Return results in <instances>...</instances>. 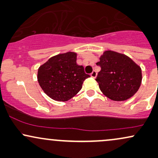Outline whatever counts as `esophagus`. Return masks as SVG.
<instances>
[{
  "mask_svg": "<svg viewBox=\"0 0 158 158\" xmlns=\"http://www.w3.org/2000/svg\"><path fill=\"white\" fill-rule=\"evenodd\" d=\"M90 77L92 78H96L97 77V72L93 71L91 73H90Z\"/></svg>",
  "mask_w": 158,
  "mask_h": 158,
  "instance_id": "esophagus-1",
  "label": "esophagus"
}]
</instances>
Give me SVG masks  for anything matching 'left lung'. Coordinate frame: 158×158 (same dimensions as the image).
I'll return each instance as SVG.
<instances>
[{
    "label": "left lung",
    "instance_id": "1",
    "mask_svg": "<svg viewBox=\"0 0 158 158\" xmlns=\"http://www.w3.org/2000/svg\"><path fill=\"white\" fill-rule=\"evenodd\" d=\"M97 63L101 68L96 81L104 95L114 101H124L137 93L142 81V71L131 58L107 50Z\"/></svg>",
    "mask_w": 158,
    "mask_h": 158
}]
</instances>
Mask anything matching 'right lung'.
Wrapping results in <instances>:
<instances>
[{"instance_id":"obj_1","label":"right lung","mask_w":158,"mask_h":158,"mask_svg":"<svg viewBox=\"0 0 158 158\" xmlns=\"http://www.w3.org/2000/svg\"><path fill=\"white\" fill-rule=\"evenodd\" d=\"M90 75L77 64V53L68 52L58 54L41 65L38 70V81L49 97L66 102L82 88L83 81Z\"/></svg>"}]
</instances>
